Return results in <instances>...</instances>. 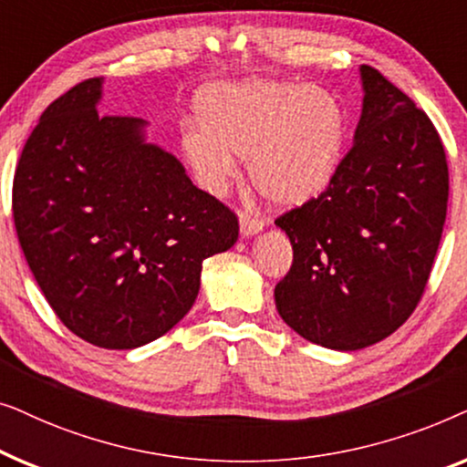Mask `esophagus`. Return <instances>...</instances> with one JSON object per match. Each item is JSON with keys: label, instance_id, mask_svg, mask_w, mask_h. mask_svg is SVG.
<instances>
[{"label": "esophagus", "instance_id": "1", "mask_svg": "<svg viewBox=\"0 0 467 467\" xmlns=\"http://www.w3.org/2000/svg\"><path fill=\"white\" fill-rule=\"evenodd\" d=\"M261 229H264V221H259L257 216L248 213L240 214V234L244 235V238H253V235H257Z\"/></svg>", "mask_w": 467, "mask_h": 467}]
</instances>
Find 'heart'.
<instances>
[{"label": "heart", "instance_id": "obj_1", "mask_svg": "<svg viewBox=\"0 0 467 467\" xmlns=\"http://www.w3.org/2000/svg\"><path fill=\"white\" fill-rule=\"evenodd\" d=\"M200 125L181 136L197 181L223 193L246 158L248 178L264 200L296 208L321 195L340 168L348 117L340 98L323 87L283 80L227 82L197 99Z\"/></svg>", "mask_w": 467, "mask_h": 467}]
</instances>
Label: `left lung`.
<instances>
[{"label": "left lung", "mask_w": 467, "mask_h": 467, "mask_svg": "<svg viewBox=\"0 0 467 467\" xmlns=\"http://www.w3.org/2000/svg\"><path fill=\"white\" fill-rule=\"evenodd\" d=\"M353 149L317 200L276 219L293 265L276 310L318 347L359 350L417 308L442 238L449 165L436 127L379 69L361 66Z\"/></svg>", "instance_id": "1"}]
</instances>
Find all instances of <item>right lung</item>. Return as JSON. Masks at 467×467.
Wrapping results in <instances>:
<instances>
[{
  "label": "right lung",
  "instance_id": "1",
  "mask_svg": "<svg viewBox=\"0 0 467 467\" xmlns=\"http://www.w3.org/2000/svg\"><path fill=\"white\" fill-rule=\"evenodd\" d=\"M104 78L42 112L18 159V242L61 323L101 348L144 347L195 304L202 265L238 240V219L146 140L149 123L101 117Z\"/></svg>",
  "mask_w": 467,
  "mask_h": 467
}]
</instances>
